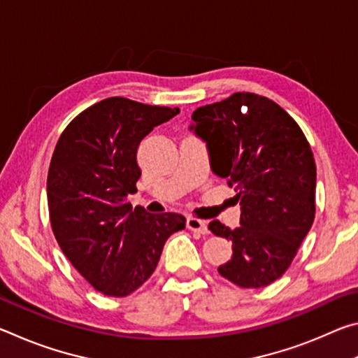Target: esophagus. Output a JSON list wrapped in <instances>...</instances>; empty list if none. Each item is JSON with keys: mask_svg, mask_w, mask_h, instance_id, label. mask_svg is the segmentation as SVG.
<instances>
[{"mask_svg": "<svg viewBox=\"0 0 358 358\" xmlns=\"http://www.w3.org/2000/svg\"><path fill=\"white\" fill-rule=\"evenodd\" d=\"M186 227L192 230V232H197V234H207L208 232L207 224H205V221L197 220V217H187Z\"/></svg>", "mask_w": 358, "mask_h": 358, "instance_id": "1", "label": "esophagus"}]
</instances>
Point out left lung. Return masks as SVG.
<instances>
[{"instance_id": "left-lung-1", "label": "left lung", "mask_w": 358, "mask_h": 358, "mask_svg": "<svg viewBox=\"0 0 358 358\" xmlns=\"http://www.w3.org/2000/svg\"><path fill=\"white\" fill-rule=\"evenodd\" d=\"M189 129L207 143L215 175L235 186L240 227L217 220L208 229L232 241L220 275L257 289L289 268L316 213V162L294 118L276 102L235 93L192 113Z\"/></svg>"}]
</instances>
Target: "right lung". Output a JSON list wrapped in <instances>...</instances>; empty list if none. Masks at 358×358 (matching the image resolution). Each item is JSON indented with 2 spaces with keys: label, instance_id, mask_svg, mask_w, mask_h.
I'll use <instances>...</instances> for the list:
<instances>
[{
  "label": "right lung",
  "instance_id": "add662e5",
  "mask_svg": "<svg viewBox=\"0 0 358 358\" xmlns=\"http://www.w3.org/2000/svg\"><path fill=\"white\" fill-rule=\"evenodd\" d=\"M180 108L107 98L71 121L53 151L47 177L48 213L59 248L92 286L126 296L153 275L162 248L185 229L178 213L132 210L141 178L137 148Z\"/></svg>",
  "mask_w": 358,
  "mask_h": 358
}]
</instances>
